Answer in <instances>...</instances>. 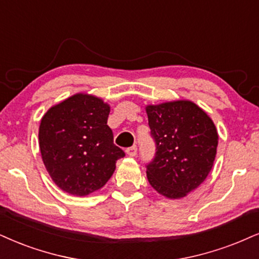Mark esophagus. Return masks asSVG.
Listing matches in <instances>:
<instances>
[{"mask_svg": "<svg viewBox=\"0 0 259 259\" xmlns=\"http://www.w3.org/2000/svg\"><path fill=\"white\" fill-rule=\"evenodd\" d=\"M126 152H127V155L131 156V157H135V156L137 155V152H138V148H137L136 145L135 146H131V148H128V149L126 150Z\"/></svg>", "mask_w": 259, "mask_h": 259, "instance_id": "1", "label": "esophagus"}]
</instances>
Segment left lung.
<instances>
[{
	"mask_svg": "<svg viewBox=\"0 0 259 259\" xmlns=\"http://www.w3.org/2000/svg\"><path fill=\"white\" fill-rule=\"evenodd\" d=\"M156 154L146 164L150 185L178 199L199 186L211 170L219 135L212 120L191 101L146 107Z\"/></svg>",
	"mask_w": 259,
	"mask_h": 259,
	"instance_id": "obj_1",
	"label": "left lung"
}]
</instances>
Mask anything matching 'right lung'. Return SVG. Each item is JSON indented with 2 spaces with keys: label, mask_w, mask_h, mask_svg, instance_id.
Listing matches in <instances>:
<instances>
[{
  "label": "right lung",
  "mask_w": 259,
  "mask_h": 259,
  "mask_svg": "<svg viewBox=\"0 0 259 259\" xmlns=\"http://www.w3.org/2000/svg\"><path fill=\"white\" fill-rule=\"evenodd\" d=\"M110 107L101 98L76 94L41 117L39 149L48 173L65 192L88 196L107 184L122 149L107 124Z\"/></svg>",
  "instance_id": "right-lung-1"
}]
</instances>
